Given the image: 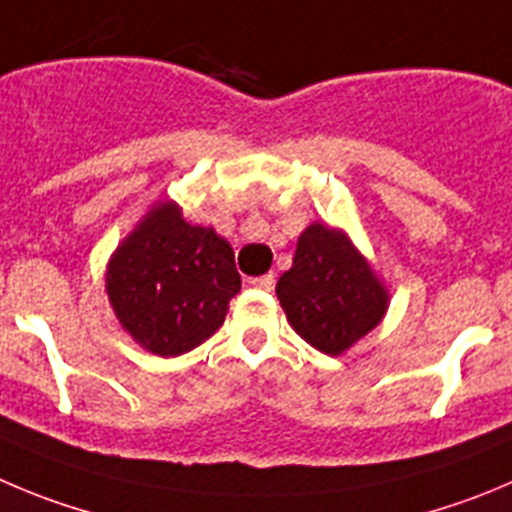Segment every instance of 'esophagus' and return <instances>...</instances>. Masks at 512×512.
<instances>
[{"label": "esophagus", "mask_w": 512, "mask_h": 512, "mask_svg": "<svg viewBox=\"0 0 512 512\" xmlns=\"http://www.w3.org/2000/svg\"><path fill=\"white\" fill-rule=\"evenodd\" d=\"M250 285L260 290H272L275 288V278H272V275H260V278H252Z\"/></svg>", "instance_id": "1"}]
</instances>
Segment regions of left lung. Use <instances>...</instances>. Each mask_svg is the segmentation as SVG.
<instances>
[{
	"mask_svg": "<svg viewBox=\"0 0 512 512\" xmlns=\"http://www.w3.org/2000/svg\"><path fill=\"white\" fill-rule=\"evenodd\" d=\"M275 293L295 333L328 356L374 331L389 308V293L348 234L321 222L300 234Z\"/></svg>",
	"mask_w": 512,
	"mask_h": 512,
	"instance_id": "8db88e82",
	"label": "left lung"
}]
</instances>
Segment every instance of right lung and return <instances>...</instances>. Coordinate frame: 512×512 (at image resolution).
I'll use <instances>...</instances> for the list:
<instances>
[{"instance_id":"obj_1","label":"right lung","mask_w":512,"mask_h":512,"mask_svg":"<svg viewBox=\"0 0 512 512\" xmlns=\"http://www.w3.org/2000/svg\"><path fill=\"white\" fill-rule=\"evenodd\" d=\"M240 288L229 242L186 222L174 202L138 222L105 272L116 318L156 356H181L214 336Z\"/></svg>"}]
</instances>
